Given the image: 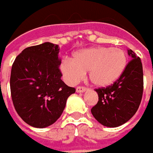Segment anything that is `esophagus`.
<instances>
[{
	"mask_svg": "<svg viewBox=\"0 0 153 153\" xmlns=\"http://www.w3.org/2000/svg\"><path fill=\"white\" fill-rule=\"evenodd\" d=\"M87 90H88V88H85V87H81V86H79V87L76 88V92L77 93H83V92L87 91Z\"/></svg>",
	"mask_w": 153,
	"mask_h": 153,
	"instance_id": "34e87169",
	"label": "esophagus"
}]
</instances>
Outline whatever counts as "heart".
I'll return each instance as SVG.
<instances>
[{
	"mask_svg": "<svg viewBox=\"0 0 153 153\" xmlns=\"http://www.w3.org/2000/svg\"><path fill=\"white\" fill-rule=\"evenodd\" d=\"M126 66L127 56L123 50L92 47L76 52L71 60H63L59 69L64 79L70 84L77 83L88 71L93 85L105 88L120 78Z\"/></svg>",
	"mask_w": 153,
	"mask_h": 153,
	"instance_id": "obj_1",
	"label": "heart"
}]
</instances>
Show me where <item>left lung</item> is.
<instances>
[{
	"label": "left lung",
	"mask_w": 153,
	"mask_h": 153,
	"mask_svg": "<svg viewBox=\"0 0 153 153\" xmlns=\"http://www.w3.org/2000/svg\"><path fill=\"white\" fill-rule=\"evenodd\" d=\"M121 77L112 85L95 89L99 101L91 109L94 118L102 125L115 128L127 123L137 111L143 94V69L140 59L131 49Z\"/></svg>",
	"instance_id": "obj_1"
}]
</instances>
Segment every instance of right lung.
<instances>
[{"instance_id":"add662e5","label":"right lung","mask_w":153,"mask_h":153,"mask_svg":"<svg viewBox=\"0 0 153 153\" xmlns=\"http://www.w3.org/2000/svg\"><path fill=\"white\" fill-rule=\"evenodd\" d=\"M59 46L44 42L26 48L12 66L10 88L17 113L30 126L46 128L59 119L76 92L61 80Z\"/></svg>"}]
</instances>
